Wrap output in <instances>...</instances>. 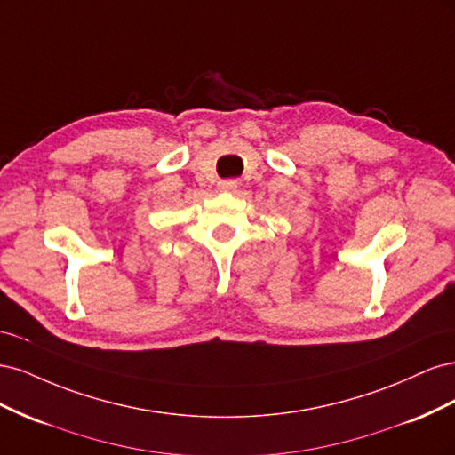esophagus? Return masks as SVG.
Returning a JSON list of instances; mask_svg holds the SVG:
<instances>
[{
	"label": "esophagus",
	"instance_id": "34e87169",
	"mask_svg": "<svg viewBox=\"0 0 455 455\" xmlns=\"http://www.w3.org/2000/svg\"><path fill=\"white\" fill-rule=\"evenodd\" d=\"M218 188L222 191H235L239 188V182L237 180H220Z\"/></svg>",
	"mask_w": 455,
	"mask_h": 455
}]
</instances>
